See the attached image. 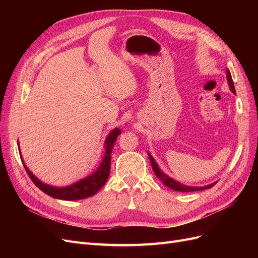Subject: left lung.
<instances>
[{"label": "left lung", "mask_w": 258, "mask_h": 258, "mask_svg": "<svg viewBox=\"0 0 258 258\" xmlns=\"http://www.w3.org/2000/svg\"><path fill=\"white\" fill-rule=\"evenodd\" d=\"M227 80H228V84L230 86V90L236 95L235 86H233V82H232L231 74L229 72V70H227ZM148 157H150V160H151V163H152V168H153V171L155 172L156 176H157L163 184H165L166 186H168L169 188H171V189L176 190V191H182V192H189V191L205 190V189L211 188V187H213L215 185V183H213V184L208 185V186H204V187H190V186H185L183 184H179L178 182L174 181V179L169 177L168 175H166L165 173L162 172V171L159 169L158 165H157V163H156L155 159L152 157V155L150 153H148Z\"/></svg>", "instance_id": "8db88e82"}]
</instances>
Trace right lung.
I'll return each instance as SVG.
<instances>
[{"label": "right lung", "instance_id": "add662e5", "mask_svg": "<svg viewBox=\"0 0 258 258\" xmlns=\"http://www.w3.org/2000/svg\"><path fill=\"white\" fill-rule=\"evenodd\" d=\"M119 135H120V130L117 128L114 129L111 134L108 135L105 141L104 157L96 172L84 179H81V181L76 182L71 186L60 187V188H58V187L46 185L30 172L29 169L26 167L25 162H22L23 167H25L29 177L31 178V181L36 185V187H38V188H40L43 192L48 195V196L52 198H57L61 200H79V199H85L87 197H91L95 194H97V191L101 188V187L105 184L108 175H110L111 154H112V150L114 147L116 139Z\"/></svg>", "mask_w": 258, "mask_h": 258}]
</instances>
